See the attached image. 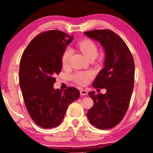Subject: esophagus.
Returning <instances> with one entry per match:
<instances>
[{
    "instance_id": "esophagus-1",
    "label": "esophagus",
    "mask_w": 153,
    "mask_h": 153,
    "mask_svg": "<svg viewBox=\"0 0 153 153\" xmlns=\"http://www.w3.org/2000/svg\"><path fill=\"white\" fill-rule=\"evenodd\" d=\"M80 95L81 96L87 95H88V92L85 91V90H81V91H80Z\"/></svg>"
}]
</instances>
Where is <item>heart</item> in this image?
Instances as JSON below:
<instances>
[{
  "mask_svg": "<svg viewBox=\"0 0 153 153\" xmlns=\"http://www.w3.org/2000/svg\"><path fill=\"white\" fill-rule=\"evenodd\" d=\"M79 50L88 59L91 57H96L97 56V48L94 42L89 39H85L79 42L77 45ZM72 51L70 49H66L62 56V65L63 67L68 66ZM91 77V74L88 72H76L72 76V80L79 85H83L88 83Z\"/></svg>",
  "mask_w": 153,
  "mask_h": 153,
  "instance_id": "obj_1",
  "label": "heart"
}]
</instances>
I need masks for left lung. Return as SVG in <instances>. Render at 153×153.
Instances as JSON below:
<instances>
[{
	"mask_svg": "<svg viewBox=\"0 0 153 153\" xmlns=\"http://www.w3.org/2000/svg\"><path fill=\"white\" fill-rule=\"evenodd\" d=\"M84 35L99 42L105 53L104 68L93 85L105 88L106 93L89 92L94 106L88 110L87 116L97 128L111 129L122 120L128 108L134 89V62L126 44L112 30H95Z\"/></svg>",
	"mask_w": 153,
	"mask_h": 153,
	"instance_id": "obj_1",
	"label": "left lung"
}]
</instances>
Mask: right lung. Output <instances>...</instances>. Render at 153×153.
<instances>
[{"instance_id": "right-lung-1", "label": "right lung", "mask_w": 153, "mask_h": 153, "mask_svg": "<svg viewBox=\"0 0 153 153\" xmlns=\"http://www.w3.org/2000/svg\"><path fill=\"white\" fill-rule=\"evenodd\" d=\"M73 39L62 31L42 33L29 43L20 60L19 85L25 105L33 121L45 129L59 125L69 105L79 99L74 87L54 89L62 70V56Z\"/></svg>"}]
</instances>
